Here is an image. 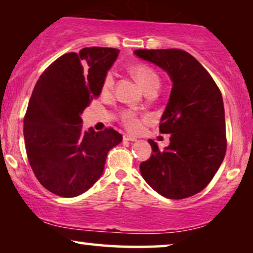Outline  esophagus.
I'll use <instances>...</instances> for the list:
<instances>
[{
    "label": "esophagus",
    "instance_id": "esophagus-1",
    "mask_svg": "<svg viewBox=\"0 0 253 253\" xmlns=\"http://www.w3.org/2000/svg\"><path fill=\"white\" fill-rule=\"evenodd\" d=\"M123 139L124 140H129V141H136L137 138L134 136H131V134H123Z\"/></svg>",
    "mask_w": 253,
    "mask_h": 253
}]
</instances>
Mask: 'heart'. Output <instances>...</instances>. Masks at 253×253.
Listing matches in <instances>:
<instances>
[{"mask_svg":"<svg viewBox=\"0 0 253 253\" xmlns=\"http://www.w3.org/2000/svg\"><path fill=\"white\" fill-rule=\"evenodd\" d=\"M132 72L139 84L143 86L145 92L148 89L159 87V75L153 68L146 64H137L132 69ZM114 85H115V76L113 71L106 72L100 86V93L101 95H109L113 92ZM122 123L131 131H137L141 126V119L136 112L131 109H124L121 113Z\"/></svg>","mask_w":253,"mask_h":253,"instance_id":"b5f03b06","label":"heart"}]
</instances>
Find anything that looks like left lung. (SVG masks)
<instances>
[{"mask_svg": "<svg viewBox=\"0 0 253 253\" xmlns=\"http://www.w3.org/2000/svg\"><path fill=\"white\" fill-rule=\"evenodd\" d=\"M140 58L168 72L172 88L159 130L170 133L161 151L150 139L153 154L140 164L145 181L169 199H183L205 189L227 150L222 94L205 68L182 49H137Z\"/></svg>", "mask_w": 253, "mask_h": 253, "instance_id": "1", "label": "left lung"}]
</instances>
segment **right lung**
I'll list each match as a JSON object with an SVG mask.
<instances>
[{
  "label": "right lung",
  "mask_w": 253,
  "mask_h": 253,
  "mask_svg": "<svg viewBox=\"0 0 253 253\" xmlns=\"http://www.w3.org/2000/svg\"><path fill=\"white\" fill-rule=\"evenodd\" d=\"M119 49L86 47L54 61L38 79L24 116L27 159L40 184L76 197L101 176L108 152L122 141L113 127L83 130L82 113L100 94Z\"/></svg>",
  "instance_id": "add662e5"
}]
</instances>
